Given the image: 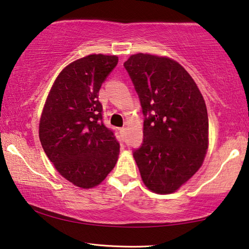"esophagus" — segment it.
I'll use <instances>...</instances> for the list:
<instances>
[{
    "mask_svg": "<svg viewBox=\"0 0 249 249\" xmlns=\"http://www.w3.org/2000/svg\"><path fill=\"white\" fill-rule=\"evenodd\" d=\"M125 132H126V127H122V128H120V133L122 134V136H124Z\"/></svg>",
    "mask_w": 249,
    "mask_h": 249,
    "instance_id": "obj_1",
    "label": "esophagus"
}]
</instances>
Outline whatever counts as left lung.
I'll use <instances>...</instances> for the list:
<instances>
[{
	"label": "left lung",
	"instance_id": "1",
	"mask_svg": "<svg viewBox=\"0 0 249 249\" xmlns=\"http://www.w3.org/2000/svg\"><path fill=\"white\" fill-rule=\"evenodd\" d=\"M124 68L144 115L143 143L133 156L146 186L169 194L202 166L208 146L206 104L191 75L171 58L140 53Z\"/></svg>",
	"mask_w": 249,
	"mask_h": 249
}]
</instances>
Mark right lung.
Returning <instances> with one entry per match:
<instances>
[{
    "label": "right lung",
    "instance_id": "right-lung-1",
    "mask_svg": "<svg viewBox=\"0 0 249 249\" xmlns=\"http://www.w3.org/2000/svg\"><path fill=\"white\" fill-rule=\"evenodd\" d=\"M118 57L92 54L58 75L39 121V141L60 174L82 188L104 180L117 161L120 143L103 123L98 92Z\"/></svg>",
    "mask_w": 249,
    "mask_h": 249
}]
</instances>
